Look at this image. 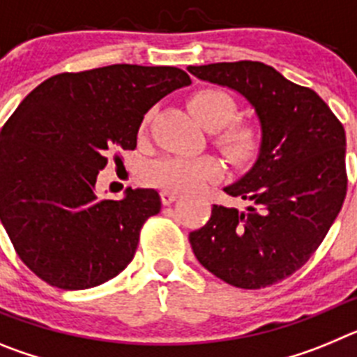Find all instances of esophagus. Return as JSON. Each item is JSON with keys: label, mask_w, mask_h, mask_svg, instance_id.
Instances as JSON below:
<instances>
[{"label": "esophagus", "mask_w": 357, "mask_h": 357, "mask_svg": "<svg viewBox=\"0 0 357 357\" xmlns=\"http://www.w3.org/2000/svg\"><path fill=\"white\" fill-rule=\"evenodd\" d=\"M176 198H178V191H169V189H162L160 191V200H162L164 206H169Z\"/></svg>", "instance_id": "1"}]
</instances>
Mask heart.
<instances>
[{
	"label": "heart",
	"mask_w": 357,
	"mask_h": 357,
	"mask_svg": "<svg viewBox=\"0 0 357 357\" xmlns=\"http://www.w3.org/2000/svg\"><path fill=\"white\" fill-rule=\"evenodd\" d=\"M189 107L206 128H220L214 135L216 144L234 164H248L261 150V130L254 123L229 121L238 114L236 100L223 89L207 87L191 96ZM144 116L143 127L150 121ZM222 176V164L213 155H166L153 160L144 169V182L169 191H189Z\"/></svg>",
	"instance_id": "obj_1"
}]
</instances>
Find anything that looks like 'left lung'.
I'll return each mask as SVG.
<instances>
[{"instance_id":"obj_1","label":"left lung","mask_w":357,"mask_h":357,"mask_svg":"<svg viewBox=\"0 0 357 357\" xmlns=\"http://www.w3.org/2000/svg\"><path fill=\"white\" fill-rule=\"evenodd\" d=\"M188 71L243 94L263 132L254 168L223 189L248 202L247 209L213 206L209 222L189 234L191 248L227 284H275L307 263L342 209L345 128L313 89L263 62H218Z\"/></svg>"}]
</instances>
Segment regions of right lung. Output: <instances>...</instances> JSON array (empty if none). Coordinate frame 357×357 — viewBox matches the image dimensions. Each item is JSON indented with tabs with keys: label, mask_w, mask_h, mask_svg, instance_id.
I'll return each instance as SVG.
<instances>
[{
	"label": "right lung",
	"mask_w": 357,
	"mask_h": 357,
	"mask_svg": "<svg viewBox=\"0 0 357 357\" xmlns=\"http://www.w3.org/2000/svg\"><path fill=\"white\" fill-rule=\"evenodd\" d=\"M189 84L172 66L114 64L55 75L19 103L0 132V220L39 279L94 288L134 259L159 193L128 188L103 200L96 176L110 151L134 150L148 110Z\"/></svg>",
	"instance_id": "obj_1"
}]
</instances>
